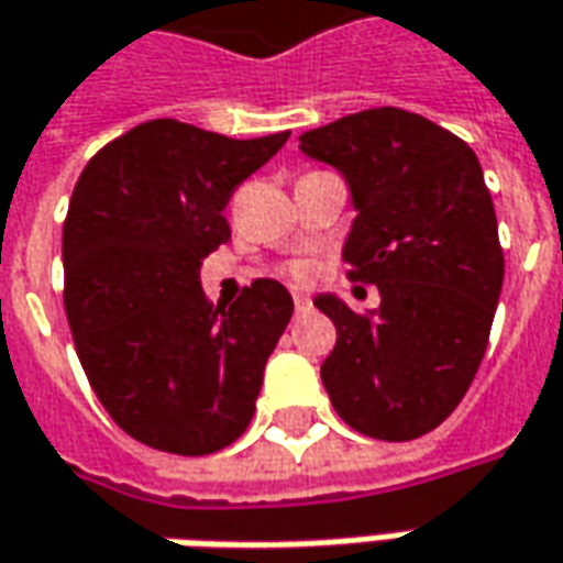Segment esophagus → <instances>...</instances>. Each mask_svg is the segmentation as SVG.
<instances>
[{
	"instance_id": "esophagus-1",
	"label": "esophagus",
	"mask_w": 563,
	"mask_h": 563,
	"mask_svg": "<svg viewBox=\"0 0 563 563\" xmlns=\"http://www.w3.org/2000/svg\"><path fill=\"white\" fill-rule=\"evenodd\" d=\"M313 305H311V298L308 296H296V313H308L311 311Z\"/></svg>"
}]
</instances>
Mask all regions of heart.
Here are the masks:
<instances>
[{
    "label": "heart",
    "mask_w": 563,
    "mask_h": 563,
    "mask_svg": "<svg viewBox=\"0 0 563 563\" xmlns=\"http://www.w3.org/2000/svg\"><path fill=\"white\" fill-rule=\"evenodd\" d=\"M289 274L301 280V277H308V265H301V262H296V265H289Z\"/></svg>",
    "instance_id": "1"
}]
</instances>
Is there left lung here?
Segmentation results:
<instances>
[{
    "label": "left lung",
    "mask_w": 563,
    "mask_h": 563,
    "mask_svg": "<svg viewBox=\"0 0 563 563\" xmlns=\"http://www.w3.org/2000/svg\"><path fill=\"white\" fill-rule=\"evenodd\" d=\"M301 153L345 175L357 209L347 277L382 296L366 313L313 298L335 323L320 366L332 407L366 438H422L468 391L506 277L481 163L462 137L400 107L311 129Z\"/></svg>",
    "instance_id": "1"
}]
</instances>
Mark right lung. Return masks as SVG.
I'll return each instance as SVG.
<instances>
[{"label":"right lung","instance_id":"1","mask_svg":"<svg viewBox=\"0 0 563 563\" xmlns=\"http://www.w3.org/2000/svg\"><path fill=\"white\" fill-rule=\"evenodd\" d=\"M289 132L236 141L178 120L135 125L95 153L64 221V308L110 419L175 456H209L252 422L265 363L292 317L277 280L231 308L200 286L231 240L224 206Z\"/></svg>","mask_w":563,"mask_h":563}]
</instances>
